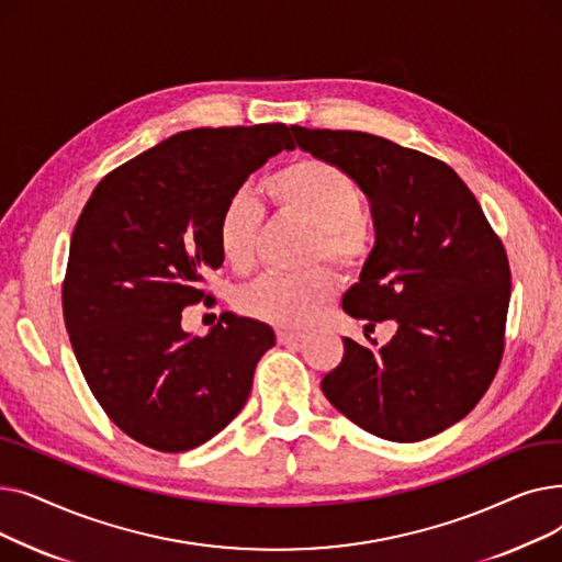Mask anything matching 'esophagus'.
Here are the masks:
<instances>
[{
    "instance_id": "34e87169",
    "label": "esophagus",
    "mask_w": 562,
    "mask_h": 562,
    "mask_svg": "<svg viewBox=\"0 0 562 562\" xmlns=\"http://www.w3.org/2000/svg\"><path fill=\"white\" fill-rule=\"evenodd\" d=\"M305 339L303 333H289V330H278V341L284 344V346H291V344H301Z\"/></svg>"
}]
</instances>
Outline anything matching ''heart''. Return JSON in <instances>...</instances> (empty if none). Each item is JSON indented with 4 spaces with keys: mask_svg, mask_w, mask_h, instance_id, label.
I'll return each instance as SVG.
<instances>
[{
    "mask_svg": "<svg viewBox=\"0 0 562 562\" xmlns=\"http://www.w3.org/2000/svg\"><path fill=\"white\" fill-rule=\"evenodd\" d=\"M266 191L282 212L314 227L312 259L326 257L341 266H358L369 252V229L362 221V191L352 177L323 159H301L266 180ZM261 210L244 191L234 193L221 212L216 236L223 261L244 273L255 259ZM337 291L335 278L323 271L305 276L269 273L236 293L241 314L299 328L310 323Z\"/></svg>",
    "mask_w": 562,
    "mask_h": 562,
    "instance_id": "heart-1",
    "label": "heart"
}]
</instances>
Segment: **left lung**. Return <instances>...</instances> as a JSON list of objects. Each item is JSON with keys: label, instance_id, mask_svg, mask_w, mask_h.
<instances>
[{"label": "left lung", "instance_id": "left-lung-1", "mask_svg": "<svg viewBox=\"0 0 562 562\" xmlns=\"http://www.w3.org/2000/svg\"><path fill=\"white\" fill-rule=\"evenodd\" d=\"M301 150L344 168L367 195L375 241L344 312L392 318L378 348L344 339L321 382L367 432L422 441L467 417L504 356L510 266L479 200L445 161L367 132L291 125Z\"/></svg>", "mask_w": 562, "mask_h": 562}]
</instances>
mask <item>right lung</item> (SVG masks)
I'll use <instances>...</instances> for the list:
<instances>
[{"instance_id":"right-lung-1","label":"right lung","mask_w":562,"mask_h":562,"mask_svg":"<svg viewBox=\"0 0 562 562\" xmlns=\"http://www.w3.org/2000/svg\"><path fill=\"white\" fill-rule=\"evenodd\" d=\"M291 127L180 132L109 172L75 225L64 318L79 369L111 422L140 445L182 453L218 435L248 401L276 333L223 312L204 337L182 310L221 269L218 218Z\"/></svg>"}]
</instances>
